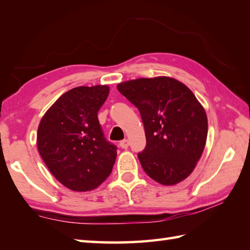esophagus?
<instances>
[{
    "instance_id": "esophagus-1",
    "label": "esophagus",
    "mask_w": 250,
    "mask_h": 250,
    "mask_svg": "<svg viewBox=\"0 0 250 250\" xmlns=\"http://www.w3.org/2000/svg\"><path fill=\"white\" fill-rule=\"evenodd\" d=\"M120 146H121L122 148H127V147L129 146V141L127 140V139L122 140V141L120 142Z\"/></svg>"
}]
</instances>
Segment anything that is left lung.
I'll use <instances>...</instances> for the list:
<instances>
[{
    "instance_id": "1",
    "label": "left lung",
    "mask_w": 250,
    "mask_h": 250,
    "mask_svg": "<svg viewBox=\"0 0 250 250\" xmlns=\"http://www.w3.org/2000/svg\"><path fill=\"white\" fill-rule=\"evenodd\" d=\"M121 94L140 111L146 146L138 154L146 173L166 186L184 181L207 143L208 116L184 83L171 77L121 82Z\"/></svg>"
}]
</instances>
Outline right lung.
Returning <instances> with one entry per match:
<instances>
[{
  "label": "right lung",
  "instance_id": "add662e5",
  "mask_svg": "<svg viewBox=\"0 0 250 250\" xmlns=\"http://www.w3.org/2000/svg\"><path fill=\"white\" fill-rule=\"evenodd\" d=\"M108 85L78 86L50 107L37 129V149L61 184L74 191H90L110 175L116 147L106 141L97 118Z\"/></svg>",
  "mask_w": 250,
  "mask_h": 250
}]
</instances>
